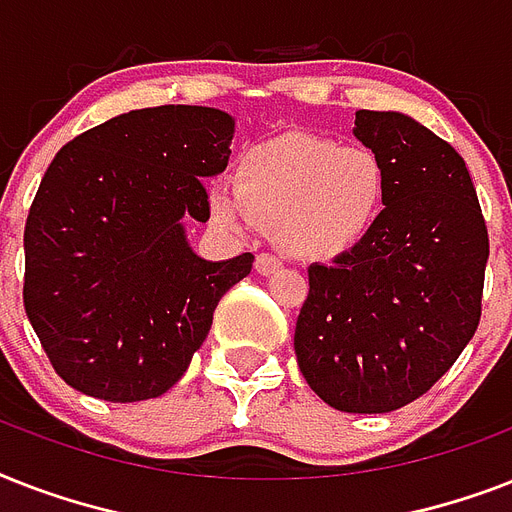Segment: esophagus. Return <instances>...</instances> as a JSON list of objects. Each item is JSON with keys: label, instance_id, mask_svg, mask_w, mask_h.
I'll list each match as a JSON object with an SVG mask.
<instances>
[{"label": "esophagus", "instance_id": "34e87169", "mask_svg": "<svg viewBox=\"0 0 512 512\" xmlns=\"http://www.w3.org/2000/svg\"><path fill=\"white\" fill-rule=\"evenodd\" d=\"M281 268H284V263H281L276 255H257L255 271L260 273V276H273V273H279Z\"/></svg>", "mask_w": 512, "mask_h": 512}]
</instances>
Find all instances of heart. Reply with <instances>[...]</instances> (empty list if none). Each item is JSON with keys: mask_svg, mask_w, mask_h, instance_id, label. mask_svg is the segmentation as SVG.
<instances>
[{"mask_svg": "<svg viewBox=\"0 0 512 512\" xmlns=\"http://www.w3.org/2000/svg\"><path fill=\"white\" fill-rule=\"evenodd\" d=\"M385 193L388 175L374 151L292 132L249 148L236 183H212L209 209L225 231L247 236L265 225L292 255L329 260L372 233Z\"/></svg>", "mask_w": 512, "mask_h": 512, "instance_id": "b5f03b06", "label": "heart"}]
</instances>
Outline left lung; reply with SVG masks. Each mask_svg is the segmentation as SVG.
I'll return each instance as SVG.
<instances>
[{"label":"left lung","mask_w":512,"mask_h":512,"mask_svg":"<svg viewBox=\"0 0 512 512\" xmlns=\"http://www.w3.org/2000/svg\"><path fill=\"white\" fill-rule=\"evenodd\" d=\"M353 135L385 164V209L358 247L308 268L295 353L321 401L382 414L428 393L476 335L489 233L468 167L436 132L356 111Z\"/></svg>","instance_id":"1"}]
</instances>
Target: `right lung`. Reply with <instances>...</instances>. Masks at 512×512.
I'll list each match as a JSON object with an SVG mask.
<instances>
[{
  "instance_id": "right-lung-1",
  "label": "right lung",
  "mask_w": 512,
  "mask_h": 512,
  "mask_svg": "<svg viewBox=\"0 0 512 512\" xmlns=\"http://www.w3.org/2000/svg\"><path fill=\"white\" fill-rule=\"evenodd\" d=\"M236 122L207 106L119 114L58 151L23 233L26 316L55 372L114 404L159 398L207 340L255 257L204 260L201 180L228 167Z\"/></svg>"
}]
</instances>
